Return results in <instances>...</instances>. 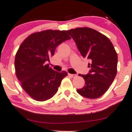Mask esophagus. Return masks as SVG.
Returning a JSON list of instances; mask_svg holds the SVG:
<instances>
[{
    "instance_id": "1",
    "label": "esophagus",
    "mask_w": 132,
    "mask_h": 132,
    "mask_svg": "<svg viewBox=\"0 0 132 132\" xmlns=\"http://www.w3.org/2000/svg\"><path fill=\"white\" fill-rule=\"evenodd\" d=\"M69 76H70L71 78H75V77H76V75H75V74H70V73H69Z\"/></svg>"
}]
</instances>
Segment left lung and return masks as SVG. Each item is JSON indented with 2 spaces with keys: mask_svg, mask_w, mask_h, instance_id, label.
I'll return each mask as SVG.
<instances>
[{
  "mask_svg": "<svg viewBox=\"0 0 132 132\" xmlns=\"http://www.w3.org/2000/svg\"><path fill=\"white\" fill-rule=\"evenodd\" d=\"M75 42L83 57L90 60L88 74L80 75L85 86L77 89L79 95L97 98L108 90L117 73L118 54L110 39L89 27H79L66 31Z\"/></svg>",
  "mask_w": 132,
  "mask_h": 132,
  "instance_id": "left-lung-1",
  "label": "left lung"
}]
</instances>
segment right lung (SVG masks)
Returning <instances> with one entry per match:
<instances>
[{"label": "right lung", "mask_w": 132, "mask_h": 132, "mask_svg": "<svg viewBox=\"0 0 132 132\" xmlns=\"http://www.w3.org/2000/svg\"><path fill=\"white\" fill-rule=\"evenodd\" d=\"M66 30L35 32L21 44L16 54L14 68L22 89L34 100L43 102L57 93L67 72L54 70L46 64L59 45L70 40Z\"/></svg>", "instance_id": "1"}]
</instances>
